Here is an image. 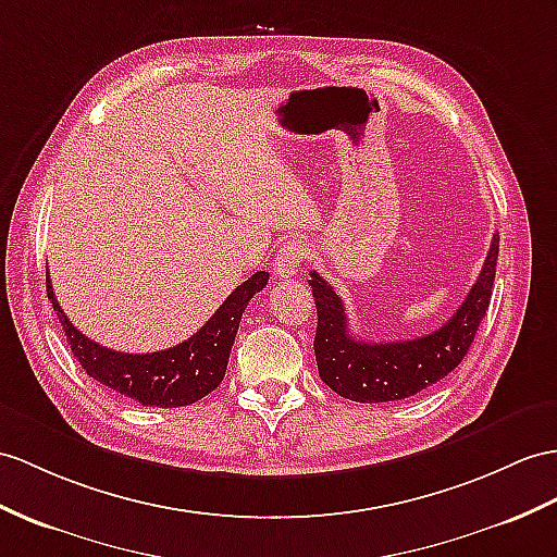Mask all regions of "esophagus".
I'll list each match as a JSON object with an SVG mask.
<instances>
[{"label": "esophagus", "mask_w": 557, "mask_h": 557, "mask_svg": "<svg viewBox=\"0 0 557 557\" xmlns=\"http://www.w3.org/2000/svg\"><path fill=\"white\" fill-rule=\"evenodd\" d=\"M309 260V248L307 243L300 240H290L283 246L276 255V274L281 278H293L297 271L305 267V262Z\"/></svg>", "instance_id": "1"}]
</instances>
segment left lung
Listing matches in <instances>:
<instances>
[{
  "label": "left lung",
  "mask_w": 557,
  "mask_h": 557,
  "mask_svg": "<svg viewBox=\"0 0 557 557\" xmlns=\"http://www.w3.org/2000/svg\"><path fill=\"white\" fill-rule=\"evenodd\" d=\"M496 257L498 236H494L480 276L456 314L437 331L397 343H366L351 337L343 300L317 271H311L309 286L319 314L314 355L321 381L341 397L359 404L406 399L442 381L463 361L486 317Z\"/></svg>",
  "instance_id": "1"
}]
</instances>
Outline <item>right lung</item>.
<instances>
[{"mask_svg": "<svg viewBox=\"0 0 557 557\" xmlns=\"http://www.w3.org/2000/svg\"><path fill=\"white\" fill-rule=\"evenodd\" d=\"M267 281L269 271H255L248 281H243L226 297L198 333L176 347L148 351V355L108 349L79 333L53 297L49 276L47 295L63 325L73 357L89 377L117 392V395L139 401L141 406L176 409V406L196 404L224 381L243 311H246L252 295L267 286Z\"/></svg>", "mask_w": 557, "mask_h": 557, "instance_id": "obj_1", "label": "right lung"}]
</instances>
